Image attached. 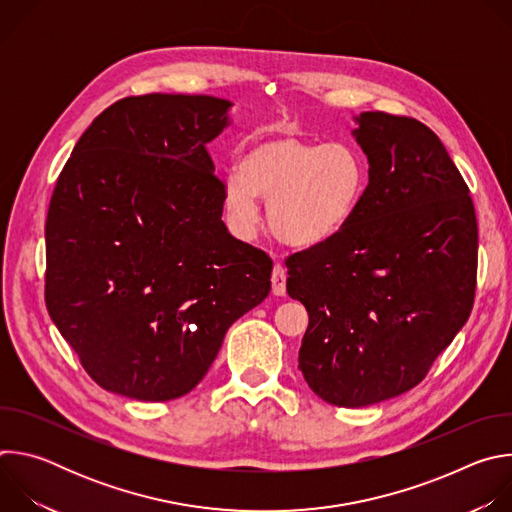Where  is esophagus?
Wrapping results in <instances>:
<instances>
[{"label": "esophagus", "instance_id": "34e87169", "mask_svg": "<svg viewBox=\"0 0 512 512\" xmlns=\"http://www.w3.org/2000/svg\"><path fill=\"white\" fill-rule=\"evenodd\" d=\"M285 279H287L285 267L281 263H275L273 265V273H271V289H273L275 296H283L285 294Z\"/></svg>", "mask_w": 512, "mask_h": 512}]
</instances>
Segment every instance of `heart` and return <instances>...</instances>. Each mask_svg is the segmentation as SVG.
Instances as JSON below:
<instances>
[{"label": "heart", "instance_id": "b5f03b06", "mask_svg": "<svg viewBox=\"0 0 512 512\" xmlns=\"http://www.w3.org/2000/svg\"><path fill=\"white\" fill-rule=\"evenodd\" d=\"M367 188V162L350 145L271 133L243 150L239 172L223 182V204L231 227L251 237L259 225L257 198L269 202L273 235L289 247L312 249L350 225Z\"/></svg>", "mask_w": 512, "mask_h": 512}]
</instances>
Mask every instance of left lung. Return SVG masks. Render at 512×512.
<instances>
[{"label": "left lung", "mask_w": 512, "mask_h": 512, "mask_svg": "<svg viewBox=\"0 0 512 512\" xmlns=\"http://www.w3.org/2000/svg\"><path fill=\"white\" fill-rule=\"evenodd\" d=\"M354 121L367 194L340 235L285 261L287 294L310 316L300 371L338 407L419 385L468 322L478 267L470 190L440 137L383 111Z\"/></svg>", "instance_id": "8db88e82"}]
</instances>
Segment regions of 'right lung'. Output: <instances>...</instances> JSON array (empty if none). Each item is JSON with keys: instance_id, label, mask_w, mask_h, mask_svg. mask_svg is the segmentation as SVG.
Segmentation results:
<instances>
[{"instance_id": "obj_1", "label": "right lung", "mask_w": 512, "mask_h": 512, "mask_svg": "<svg viewBox=\"0 0 512 512\" xmlns=\"http://www.w3.org/2000/svg\"><path fill=\"white\" fill-rule=\"evenodd\" d=\"M231 101L152 93L107 107L64 164L46 218V306L105 391L170 401L271 289L273 261L223 223L206 152Z\"/></svg>"}]
</instances>
